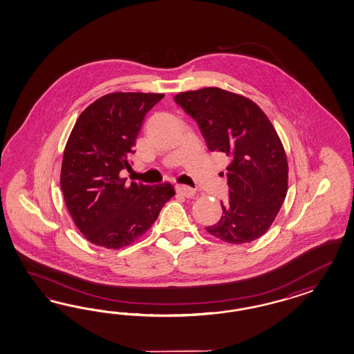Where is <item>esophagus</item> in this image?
Listing matches in <instances>:
<instances>
[{
    "mask_svg": "<svg viewBox=\"0 0 354 354\" xmlns=\"http://www.w3.org/2000/svg\"><path fill=\"white\" fill-rule=\"evenodd\" d=\"M176 192L182 194L184 197H187V198H192L193 196L196 194V191L193 188L188 187V185H183V184L176 185Z\"/></svg>",
    "mask_w": 354,
    "mask_h": 354,
    "instance_id": "esophagus-1",
    "label": "esophagus"
}]
</instances>
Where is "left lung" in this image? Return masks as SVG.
<instances>
[{
    "mask_svg": "<svg viewBox=\"0 0 354 354\" xmlns=\"http://www.w3.org/2000/svg\"><path fill=\"white\" fill-rule=\"evenodd\" d=\"M175 101L196 119L209 149L230 158V200L206 231L235 245L261 237L288 191L287 156L272 123L250 98L218 86L180 92Z\"/></svg>",
    "mask_w": 354,
    "mask_h": 354,
    "instance_id": "1",
    "label": "left lung"
}]
</instances>
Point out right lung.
Returning a JSON list of instances; mask_svg holds the SVG:
<instances>
[{
	"label": "right lung",
	"mask_w": 354,
	"mask_h": 354,
	"mask_svg": "<svg viewBox=\"0 0 354 354\" xmlns=\"http://www.w3.org/2000/svg\"><path fill=\"white\" fill-rule=\"evenodd\" d=\"M163 93L115 92L79 115L64 147L61 188L74 223L98 247H129L156 222L175 189L170 183L126 184L129 154L147 113Z\"/></svg>",
	"instance_id": "1"
}]
</instances>
